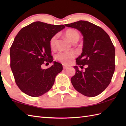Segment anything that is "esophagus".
<instances>
[{
  "mask_svg": "<svg viewBox=\"0 0 126 126\" xmlns=\"http://www.w3.org/2000/svg\"><path fill=\"white\" fill-rule=\"evenodd\" d=\"M69 67L68 66H66V65H63V69H64V70H65V69H68Z\"/></svg>",
  "mask_w": 126,
  "mask_h": 126,
  "instance_id": "34e87169",
  "label": "esophagus"
}]
</instances>
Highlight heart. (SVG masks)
<instances>
[{
	"label": "heart",
	"instance_id": "heart-1",
	"mask_svg": "<svg viewBox=\"0 0 126 126\" xmlns=\"http://www.w3.org/2000/svg\"><path fill=\"white\" fill-rule=\"evenodd\" d=\"M65 35L71 43L77 42L79 38V34L76 30L74 29H69L66 30L65 32ZM57 37V34H55L50 39V45L51 47H53L55 46ZM75 56L76 53L73 51H61L56 55V58L62 63L68 64L75 57Z\"/></svg>",
	"mask_w": 126,
	"mask_h": 126
}]
</instances>
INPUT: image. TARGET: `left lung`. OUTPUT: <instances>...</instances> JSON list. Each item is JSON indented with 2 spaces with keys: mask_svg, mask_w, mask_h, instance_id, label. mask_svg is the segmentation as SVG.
<instances>
[{
  "mask_svg": "<svg viewBox=\"0 0 126 126\" xmlns=\"http://www.w3.org/2000/svg\"><path fill=\"white\" fill-rule=\"evenodd\" d=\"M76 29L83 35V45L76 64L84 71L74 66L75 75L71 82L77 92L85 96L94 97L103 92L111 82L115 71V51L108 34L103 29L87 21L65 24Z\"/></svg>",
  "mask_w": 126,
  "mask_h": 126,
  "instance_id": "1",
  "label": "left lung"
}]
</instances>
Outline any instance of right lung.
I'll use <instances>...</instances> for the list:
<instances>
[{"label":"right lung","instance_id":"1","mask_svg":"<svg viewBox=\"0 0 126 126\" xmlns=\"http://www.w3.org/2000/svg\"><path fill=\"white\" fill-rule=\"evenodd\" d=\"M65 28L35 22L22 28L16 36L10 51V66L16 84L26 95L38 97L44 94L62 71V64L55 61L47 69H43L42 65L45 61H53L50 39Z\"/></svg>","mask_w":126,"mask_h":126}]
</instances>
